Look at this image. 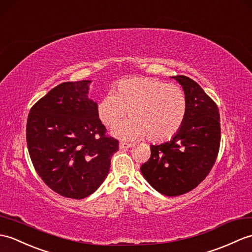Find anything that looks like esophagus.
<instances>
[{
  "mask_svg": "<svg viewBox=\"0 0 252 252\" xmlns=\"http://www.w3.org/2000/svg\"><path fill=\"white\" fill-rule=\"evenodd\" d=\"M130 147H132V145H131V144H128V143L121 142V143L119 144V148H120V150H126V149H128Z\"/></svg>",
  "mask_w": 252,
  "mask_h": 252,
  "instance_id": "34e87169",
  "label": "esophagus"
}]
</instances>
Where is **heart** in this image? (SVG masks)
I'll return each mask as SVG.
<instances>
[{
  "mask_svg": "<svg viewBox=\"0 0 252 252\" xmlns=\"http://www.w3.org/2000/svg\"><path fill=\"white\" fill-rule=\"evenodd\" d=\"M187 96L180 87L157 78L134 77L121 80L97 105L98 118L106 126H115L128 113L130 119L117 126L113 135L136 140L148 135L151 142L172 138L187 115Z\"/></svg>",
  "mask_w": 252,
  "mask_h": 252,
  "instance_id": "1",
  "label": "heart"
}]
</instances>
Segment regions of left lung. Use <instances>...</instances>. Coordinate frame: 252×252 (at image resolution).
Segmentation results:
<instances>
[{
  "label": "left lung",
  "instance_id": "left-lung-1",
  "mask_svg": "<svg viewBox=\"0 0 252 252\" xmlns=\"http://www.w3.org/2000/svg\"><path fill=\"white\" fill-rule=\"evenodd\" d=\"M172 78L186 93L185 121L169 142L150 146L151 156L140 172L158 192L177 196L196 188L213 168L220 146V116L217 105L194 80L184 75Z\"/></svg>",
  "mask_w": 252,
  "mask_h": 252
}]
</instances>
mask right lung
<instances>
[{
	"instance_id": "1",
	"label": "right lung",
	"mask_w": 252,
	"mask_h": 252,
	"mask_svg": "<svg viewBox=\"0 0 252 252\" xmlns=\"http://www.w3.org/2000/svg\"><path fill=\"white\" fill-rule=\"evenodd\" d=\"M91 80L62 83L33 105L27 144L34 168L51 190L80 200L107 177L119 142L106 134L97 103L88 97Z\"/></svg>"
}]
</instances>
